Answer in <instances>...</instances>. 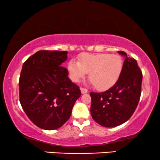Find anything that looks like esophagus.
<instances>
[{"label":"esophagus","mask_w":160,"mask_h":160,"mask_svg":"<svg viewBox=\"0 0 160 160\" xmlns=\"http://www.w3.org/2000/svg\"><path fill=\"white\" fill-rule=\"evenodd\" d=\"M80 91H81L82 94H86V93L88 92V90L85 88H80Z\"/></svg>","instance_id":"obj_1"}]
</instances>
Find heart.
I'll return each instance as SVG.
<instances>
[{"mask_svg":"<svg viewBox=\"0 0 160 160\" xmlns=\"http://www.w3.org/2000/svg\"><path fill=\"white\" fill-rule=\"evenodd\" d=\"M122 68L120 57L108 53H85L80 56L78 62L72 59L68 64V71L73 82L80 81L89 73V80L99 91L108 90L114 86Z\"/></svg>","mask_w":160,"mask_h":160,"instance_id":"heart-1","label":"heart"}]
</instances>
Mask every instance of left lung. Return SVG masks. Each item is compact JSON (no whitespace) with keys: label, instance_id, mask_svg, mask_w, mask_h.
Masks as SVG:
<instances>
[{"label":"left lung","instance_id":"8db88e82","mask_svg":"<svg viewBox=\"0 0 160 160\" xmlns=\"http://www.w3.org/2000/svg\"><path fill=\"white\" fill-rule=\"evenodd\" d=\"M120 78L115 85L103 92H90L92 119L104 127H115L127 121L136 109L141 93L142 73L137 61L125 52Z\"/></svg>","mask_w":160,"mask_h":160}]
</instances>
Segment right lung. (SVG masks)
<instances>
[{
    "label": "right lung",
    "instance_id": "1",
    "mask_svg": "<svg viewBox=\"0 0 160 160\" xmlns=\"http://www.w3.org/2000/svg\"><path fill=\"white\" fill-rule=\"evenodd\" d=\"M67 51L40 50L24 62L19 78V101L37 126L45 130L60 128L71 117L81 92L62 67Z\"/></svg>",
    "mask_w": 160,
    "mask_h": 160
}]
</instances>
